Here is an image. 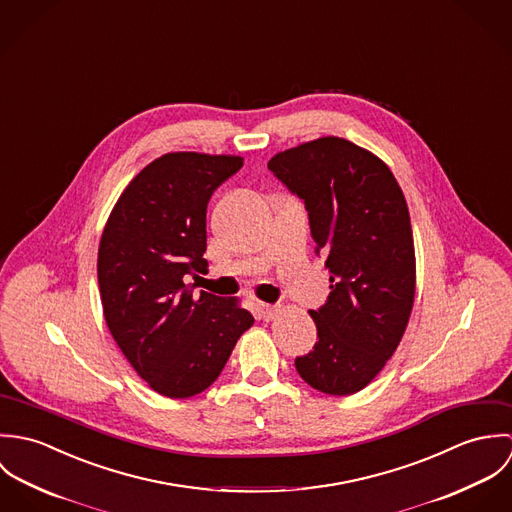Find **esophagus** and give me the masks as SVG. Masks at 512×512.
<instances>
[{
	"mask_svg": "<svg viewBox=\"0 0 512 512\" xmlns=\"http://www.w3.org/2000/svg\"><path fill=\"white\" fill-rule=\"evenodd\" d=\"M280 313V305H272V303H256V315L264 321L274 319Z\"/></svg>",
	"mask_w": 512,
	"mask_h": 512,
	"instance_id": "esophagus-1",
	"label": "esophagus"
}]
</instances>
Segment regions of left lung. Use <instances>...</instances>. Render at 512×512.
<instances>
[{
  "label": "left lung",
  "instance_id": "obj_1",
  "mask_svg": "<svg viewBox=\"0 0 512 512\" xmlns=\"http://www.w3.org/2000/svg\"><path fill=\"white\" fill-rule=\"evenodd\" d=\"M268 169L309 215L331 293L317 311L313 351L295 359L315 390H363L394 355L416 293V254L404 193L388 165L349 140L327 136L276 153Z\"/></svg>",
  "mask_w": 512,
  "mask_h": 512
}]
</instances>
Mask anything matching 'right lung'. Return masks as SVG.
Segmentation results:
<instances>
[{
	"label": "right lung",
	"instance_id": "add662e5",
	"mask_svg": "<svg viewBox=\"0 0 512 512\" xmlns=\"http://www.w3.org/2000/svg\"><path fill=\"white\" fill-rule=\"evenodd\" d=\"M242 167L238 155L165 153L124 189L98 248L106 325L147 384L167 398L207 390L254 317L238 299L193 295L207 270V205Z\"/></svg>",
	"mask_w": 512,
	"mask_h": 512
}]
</instances>
